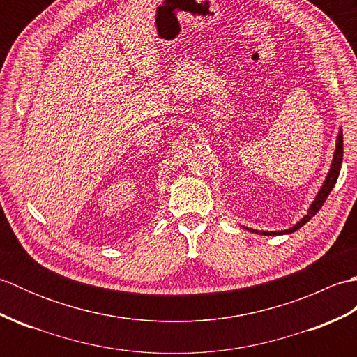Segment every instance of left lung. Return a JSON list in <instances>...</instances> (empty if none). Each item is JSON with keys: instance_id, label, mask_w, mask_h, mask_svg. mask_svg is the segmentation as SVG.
Here are the masks:
<instances>
[{"instance_id": "1", "label": "left lung", "mask_w": 357, "mask_h": 357, "mask_svg": "<svg viewBox=\"0 0 357 357\" xmlns=\"http://www.w3.org/2000/svg\"><path fill=\"white\" fill-rule=\"evenodd\" d=\"M342 156H344V136H342V130H339L337 139H336V150H335V155H333L330 172L327 174V178H325V181H324V185L321 187V190L317 192L314 201L312 202V206H310V208L307 211V215L302 218L298 224L293 225L291 229L280 230V231H259V230H255V229H248V227H245V229L250 230V231H253V233H257V234H264V236H276V234H288V233H293L296 230H299L302 225H305L310 221V219H312L317 213V211L321 210L325 199L328 198L330 192L333 190V187H335L336 181L339 178L340 165H342Z\"/></svg>"}]
</instances>
